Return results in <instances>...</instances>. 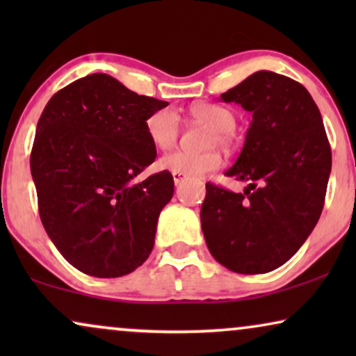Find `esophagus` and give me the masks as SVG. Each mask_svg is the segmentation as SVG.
Listing matches in <instances>:
<instances>
[{"label": "esophagus", "mask_w": 356, "mask_h": 356, "mask_svg": "<svg viewBox=\"0 0 356 356\" xmlns=\"http://www.w3.org/2000/svg\"><path fill=\"white\" fill-rule=\"evenodd\" d=\"M184 178H186V177H184L183 173H173V181H175V184H177V186L184 181Z\"/></svg>", "instance_id": "1"}]
</instances>
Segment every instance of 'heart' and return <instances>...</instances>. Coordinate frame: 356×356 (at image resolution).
Wrapping results in <instances>:
<instances>
[{"label": "heart", "instance_id": "b5f03b06", "mask_svg": "<svg viewBox=\"0 0 356 356\" xmlns=\"http://www.w3.org/2000/svg\"><path fill=\"white\" fill-rule=\"evenodd\" d=\"M189 116L212 126L213 131L209 144L230 145L233 143V131L236 128V116L227 106L199 102L189 106ZM145 133L154 147L160 150L172 149L179 138V118L172 108H160L152 111L145 120ZM160 168L173 173H183L184 177H202L213 170L220 168L222 155L217 150L209 152H188L175 150L159 160Z\"/></svg>", "mask_w": 356, "mask_h": 356}]
</instances>
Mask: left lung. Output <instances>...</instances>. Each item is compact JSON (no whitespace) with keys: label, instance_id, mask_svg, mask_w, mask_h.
I'll return each instance as SVG.
<instances>
[{"label":"left lung","instance_id":"8db88e82","mask_svg":"<svg viewBox=\"0 0 356 356\" xmlns=\"http://www.w3.org/2000/svg\"><path fill=\"white\" fill-rule=\"evenodd\" d=\"M252 113L240 157L225 175L243 193L206 183L201 227L213 259L238 274L285 264L324 207L332 154L313 97L300 82L257 71L225 94Z\"/></svg>","mask_w":356,"mask_h":356}]
</instances>
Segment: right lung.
Wrapping results in <instances>:
<instances>
[{"mask_svg": "<svg viewBox=\"0 0 356 356\" xmlns=\"http://www.w3.org/2000/svg\"><path fill=\"white\" fill-rule=\"evenodd\" d=\"M167 105L97 72L58 90L42 111L31 154L38 212L77 270L113 279L152 251L173 177L163 170L134 178L157 157L145 120Z\"/></svg>", "mask_w": 356, "mask_h": 356, "instance_id": "right-lung-1", "label": "right lung"}]
</instances>
